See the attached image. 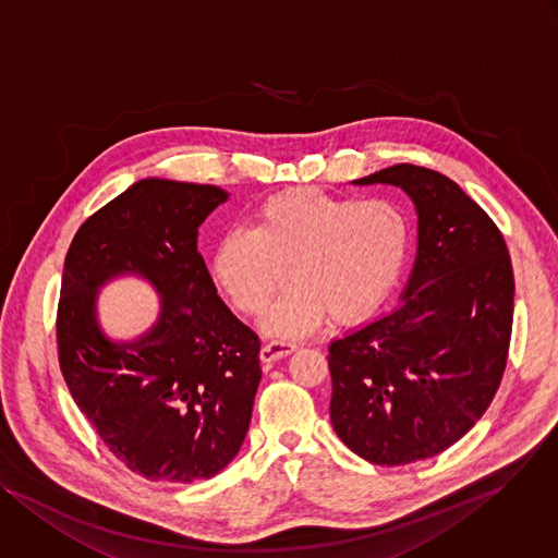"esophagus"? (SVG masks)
<instances>
[{
    "label": "esophagus",
    "instance_id": "34e87169",
    "mask_svg": "<svg viewBox=\"0 0 558 558\" xmlns=\"http://www.w3.org/2000/svg\"><path fill=\"white\" fill-rule=\"evenodd\" d=\"M296 343H288V341H268L264 348H262V361L266 365H272L275 361L279 359H286L290 356L292 352H296Z\"/></svg>",
    "mask_w": 558,
    "mask_h": 558
}]
</instances>
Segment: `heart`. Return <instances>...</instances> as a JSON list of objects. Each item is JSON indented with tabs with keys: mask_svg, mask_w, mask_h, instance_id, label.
<instances>
[{
	"mask_svg": "<svg viewBox=\"0 0 558 558\" xmlns=\"http://www.w3.org/2000/svg\"><path fill=\"white\" fill-rule=\"evenodd\" d=\"M409 244V217L391 199L290 189L257 208L253 229L221 235L213 275L242 314L257 316L288 270L292 286L266 327L279 337H305L327 316L341 325L367 318L398 283Z\"/></svg>",
	"mask_w": 558,
	"mask_h": 558,
	"instance_id": "1",
	"label": "heart"
}]
</instances>
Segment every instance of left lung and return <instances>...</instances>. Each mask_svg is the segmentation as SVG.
Returning a JSON list of instances; mask_svg holds the SVG:
<instances>
[{"label": "left lung", "mask_w": 558, "mask_h": 558, "mask_svg": "<svg viewBox=\"0 0 558 558\" xmlns=\"http://www.w3.org/2000/svg\"><path fill=\"white\" fill-rule=\"evenodd\" d=\"M354 182L411 195L417 259L396 312L329 345V415L356 456L402 466L453 447L493 402L514 275L501 231L451 178L402 162Z\"/></svg>", "instance_id": "obj_1"}]
</instances>
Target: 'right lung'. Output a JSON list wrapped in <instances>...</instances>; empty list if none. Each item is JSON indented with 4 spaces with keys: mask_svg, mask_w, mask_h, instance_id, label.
Segmentation results:
<instances>
[{
    "mask_svg": "<svg viewBox=\"0 0 558 558\" xmlns=\"http://www.w3.org/2000/svg\"><path fill=\"white\" fill-rule=\"evenodd\" d=\"M227 199L213 184L141 180L89 215L63 266L57 352L65 385L109 453L151 482L210 480L240 451L262 380L259 337L217 296L197 227ZM149 278L163 314L145 340L107 342L95 288Z\"/></svg>",
    "mask_w": 558,
    "mask_h": 558,
    "instance_id": "1",
    "label": "right lung"
}]
</instances>
